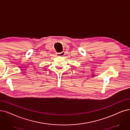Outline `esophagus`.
<instances>
[{
  "label": "esophagus",
  "instance_id": "1",
  "mask_svg": "<svg viewBox=\"0 0 130 130\" xmlns=\"http://www.w3.org/2000/svg\"><path fill=\"white\" fill-rule=\"evenodd\" d=\"M65 54V52H62L59 53H57L56 54V56H58V57H63V56Z\"/></svg>",
  "mask_w": 130,
  "mask_h": 130
}]
</instances>
